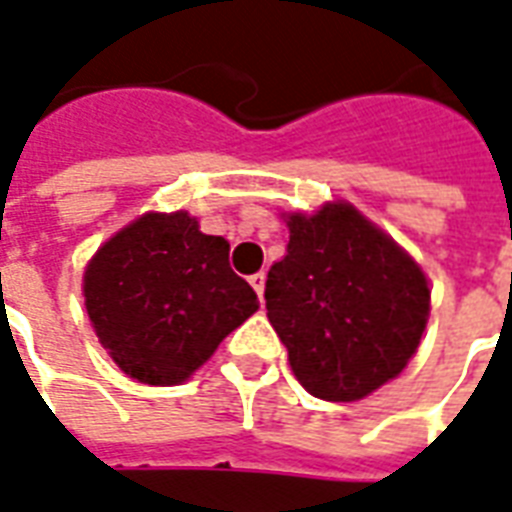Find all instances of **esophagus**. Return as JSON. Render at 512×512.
Segmentation results:
<instances>
[{"mask_svg":"<svg viewBox=\"0 0 512 512\" xmlns=\"http://www.w3.org/2000/svg\"><path fill=\"white\" fill-rule=\"evenodd\" d=\"M264 284H267V275H264V273L250 275V286L256 289V295H259V300H262V297H264Z\"/></svg>","mask_w":512,"mask_h":512,"instance_id":"1","label":"esophagus"}]
</instances>
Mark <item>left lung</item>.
Here are the masks:
<instances>
[{
    "mask_svg": "<svg viewBox=\"0 0 512 512\" xmlns=\"http://www.w3.org/2000/svg\"><path fill=\"white\" fill-rule=\"evenodd\" d=\"M281 217L289 245L267 273L270 325L308 394L364 400L419 350L430 281L422 264L350 201Z\"/></svg>",
    "mask_w": 512,
    "mask_h": 512,
    "instance_id": "left-lung-1",
    "label": "left lung"
}]
</instances>
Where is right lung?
<instances>
[{
  "label": "right lung",
  "instance_id": "add662e5",
  "mask_svg": "<svg viewBox=\"0 0 512 512\" xmlns=\"http://www.w3.org/2000/svg\"><path fill=\"white\" fill-rule=\"evenodd\" d=\"M82 297L101 347L129 378L179 386L259 297L228 267V242L190 212H146L115 231L82 273Z\"/></svg>",
  "mask_w": 512,
  "mask_h": 512
}]
</instances>
